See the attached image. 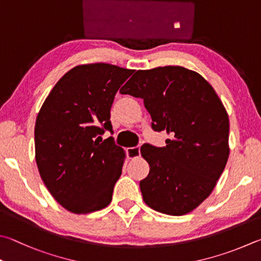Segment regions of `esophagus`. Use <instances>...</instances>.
I'll return each mask as SVG.
<instances>
[{
    "label": "esophagus",
    "instance_id": "1",
    "mask_svg": "<svg viewBox=\"0 0 261 261\" xmlns=\"http://www.w3.org/2000/svg\"><path fill=\"white\" fill-rule=\"evenodd\" d=\"M126 154L129 159H137L140 156V147L136 146V147H131V148L126 149Z\"/></svg>",
    "mask_w": 261,
    "mask_h": 261
}]
</instances>
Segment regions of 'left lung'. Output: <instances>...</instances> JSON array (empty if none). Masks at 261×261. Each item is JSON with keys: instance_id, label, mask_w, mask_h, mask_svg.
Wrapping results in <instances>:
<instances>
[{"instance_id": "left-lung-1", "label": "left lung", "mask_w": 261, "mask_h": 261, "mask_svg": "<svg viewBox=\"0 0 261 261\" xmlns=\"http://www.w3.org/2000/svg\"><path fill=\"white\" fill-rule=\"evenodd\" d=\"M122 94L144 99L154 131L167 146H141L149 173L140 180L147 205L170 216L193 211L215 188L229 155V120L219 97L200 74L180 66L137 70Z\"/></svg>"}]
</instances>
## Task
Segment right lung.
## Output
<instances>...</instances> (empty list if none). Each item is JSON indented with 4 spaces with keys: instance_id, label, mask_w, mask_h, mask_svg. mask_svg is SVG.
<instances>
[{
    "instance_id": "obj_1",
    "label": "right lung",
    "mask_w": 261,
    "mask_h": 261,
    "mask_svg": "<svg viewBox=\"0 0 261 261\" xmlns=\"http://www.w3.org/2000/svg\"><path fill=\"white\" fill-rule=\"evenodd\" d=\"M132 74L110 64L76 66L51 90L35 123V160L55 200L68 211L101 210L112 201L125 153L113 137L111 108Z\"/></svg>"
}]
</instances>
